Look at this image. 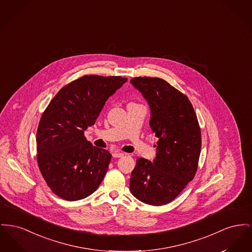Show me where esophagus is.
<instances>
[{
  "label": "esophagus",
  "instance_id": "obj_1",
  "mask_svg": "<svg viewBox=\"0 0 252 252\" xmlns=\"http://www.w3.org/2000/svg\"><path fill=\"white\" fill-rule=\"evenodd\" d=\"M125 154L123 153V152H117V151H115V152H113L112 153V156L114 157V158H121V157H123Z\"/></svg>",
  "mask_w": 252,
  "mask_h": 252
}]
</instances>
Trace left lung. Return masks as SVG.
I'll return each mask as SVG.
<instances>
[{
	"mask_svg": "<svg viewBox=\"0 0 252 252\" xmlns=\"http://www.w3.org/2000/svg\"><path fill=\"white\" fill-rule=\"evenodd\" d=\"M130 83L148 102L149 126L159 139L153 162L137 160L130 192L145 204L163 206L173 201L195 176L201 129L189 98L163 79L137 77Z\"/></svg>",
	"mask_w": 252,
	"mask_h": 252,
	"instance_id": "obj_1",
	"label": "left lung"
}]
</instances>
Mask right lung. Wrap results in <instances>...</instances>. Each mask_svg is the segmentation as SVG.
I'll list each match as a JSON object with an SVG mask.
<instances>
[{"instance_id":"1","label":"right lung","mask_w":252,"mask_h":252,"mask_svg":"<svg viewBox=\"0 0 252 252\" xmlns=\"http://www.w3.org/2000/svg\"><path fill=\"white\" fill-rule=\"evenodd\" d=\"M126 81L83 76L61 89L45 108L37 129V161L47 186L62 199H84L102 183L111 154L93 147L84 132Z\"/></svg>"}]
</instances>
